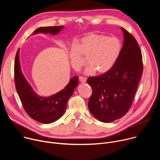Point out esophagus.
<instances>
[{"instance_id":"34e87169","label":"esophagus","mask_w":160,"mask_h":160,"mask_svg":"<svg viewBox=\"0 0 160 160\" xmlns=\"http://www.w3.org/2000/svg\"><path fill=\"white\" fill-rule=\"evenodd\" d=\"M79 80H80L82 83H85V82H86V81H87V78H84V77H79Z\"/></svg>"}]
</instances>
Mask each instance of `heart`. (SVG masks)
<instances>
[{
  "mask_svg": "<svg viewBox=\"0 0 160 160\" xmlns=\"http://www.w3.org/2000/svg\"><path fill=\"white\" fill-rule=\"evenodd\" d=\"M122 47L121 41L116 37L90 34L83 37L77 46L72 47L70 52V62L76 71H79L85 64L83 55L89 64L85 69V74L91 75L96 72L105 73L117 61Z\"/></svg>",
  "mask_w": 160,
  "mask_h": 160,
  "instance_id": "obj_1",
  "label": "heart"
}]
</instances>
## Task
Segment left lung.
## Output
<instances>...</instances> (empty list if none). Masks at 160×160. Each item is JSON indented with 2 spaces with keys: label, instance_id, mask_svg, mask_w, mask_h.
I'll return each instance as SVG.
<instances>
[{
  "label": "left lung",
  "instance_id": "obj_1",
  "mask_svg": "<svg viewBox=\"0 0 160 160\" xmlns=\"http://www.w3.org/2000/svg\"><path fill=\"white\" fill-rule=\"evenodd\" d=\"M121 30L123 43L115 65L108 72L87 79L92 89L88 109L104 123L119 119L128 112L142 75V57L138 42L123 28Z\"/></svg>",
  "mask_w": 160,
  "mask_h": 160
}]
</instances>
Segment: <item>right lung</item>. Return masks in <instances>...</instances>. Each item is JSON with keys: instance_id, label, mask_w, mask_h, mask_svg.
Instances as JSON below:
<instances>
[{"instance_id": "obj_1", "label": "right lung", "mask_w": 160, "mask_h": 160, "mask_svg": "<svg viewBox=\"0 0 160 160\" xmlns=\"http://www.w3.org/2000/svg\"><path fill=\"white\" fill-rule=\"evenodd\" d=\"M63 28V26L40 27L32 35L43 33L55 35ZM19 54L18 49L14 62V80L17 92L25 111L32 119L42 123L49 124L57 121L63 115L68 100L78 85V77L75 76L72 78L68 85L55 94L48 97L40 96L22 74Z\"/></svg>"}]
</instances>
